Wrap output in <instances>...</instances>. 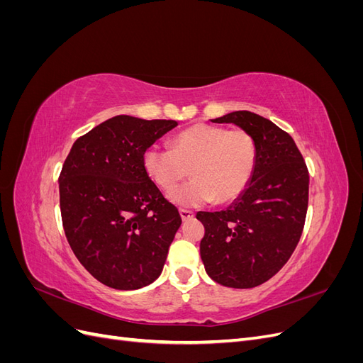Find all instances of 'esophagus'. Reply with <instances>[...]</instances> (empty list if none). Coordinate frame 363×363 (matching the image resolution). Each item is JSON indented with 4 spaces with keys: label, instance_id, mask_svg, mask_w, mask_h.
Masks as SVG:
<instances>
[{
    "label": "esophagus",
    "instance_id": "34e87169",
    "mask_svg": "<svg viewBox=\"0 0 363 363\" xmlns=\"http://www.w3.org/2000/svg\"><path fill=\"white\" fill-rule=\"evenodd\" d=\"M180 216H182V221H189V219L194 218V212L186 211V208H180Z\"/></svg>",
    "mask_w": 363,
    "mask_h": 363
}]
</instances>
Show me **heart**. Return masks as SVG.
<instances>
[{"label": "heart", "instance_id": "1", "mask_svg": "<svg viewBox=\"0 0 363 363\" xmlns=\"http://www.w3.org/2000/svg\"><path fill=\"white\" fill-rule=\"evenodd\" d=\"M142 163L150 180L164 192L172 191L191 169L194 179L171 192L169 200L182 207H199L239 199L255 175L257 148L244 130L195 124L172 139V150L148 147Z\"/></svg>", "mask_w": 363, "mask_h": 363}]
</instances>
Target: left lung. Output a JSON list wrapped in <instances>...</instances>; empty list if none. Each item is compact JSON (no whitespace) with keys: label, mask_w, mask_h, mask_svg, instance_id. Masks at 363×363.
I'll use <instances>...</instances> for the list:
<instances>
[{"label":"left lung","mask_w":363,"mask_h":363,"mask_svg":"<svg viewBox=\"0 0 363 363\" xmlns=\"http://www.w3.org/2000/svg\"><path fill=\"white\" fill-rule=\"evenodd\" d=\"M235 124L256 142L257 164L244 194L221 212H199L207 276L248 289L283 268L298 244L309 199V172L294 139L269 119L238 111L212 119Z\"/></svg>","instance_id":"obj_1"}]
</instances>
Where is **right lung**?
Instances as JSON below:
<instances>
[{
    "label": "right lung",
    "mask_w": 363,
    "mask_h": 363,
    "mask_svg": "<svg viewBox=\"0 0 363 363\" xmlns=\"http://www.w3.org/2000/svg\"><path fill=\"white\" fill-rule=\"evenodd\" d=\"M179 124L118 115L79 138L59 177L65 235L75 257L108 288L148 286L182 224L142 157Z\"/></svg>",
    "instance_id": "obj_1"
}]
</instances>
